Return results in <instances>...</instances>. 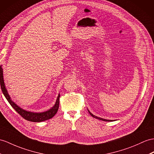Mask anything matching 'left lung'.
I'll return each mask as SVG.
<instances>
[{"instance_id": "obj_1", "label": "left lung", "mask_w": 154, "mask_h": 154, "mask_svg": "<svg viewBox=\"0 0 154 154\" xmlns=\"http://www.w3.org/2000/svg\"><path fill=\"white\" fill-rule=\"evenodd\" d=\"M88 112H89V113L90 114V115H91L92 117H93V118H96V119H100V120H102V121H105V122H110V121H112V120H108V119H103V118H99V117H97V116H94L93 114H92L91 112H90L89 110H88Z\"/></svg>"}]
</instances>
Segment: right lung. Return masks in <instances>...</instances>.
Here are the masks:
<instances>
[{"label":"right lung","instance_id":"1","mask_svg":"<svg viewBox=\"0 0 154 154\" xmlns=\"http://www.w3.org/2000/svg\"><path fill=\"white\" fill-rule=\"evenodd\" d=\"M0 84H1V88L3 94L5 96L7 100H8L9 103L10 104V105L14 108V110H16L22 118L26 119V120L29 121V122H43L53 118L55 115V114L57 113L59 108V105L60 95H59L57 100H56L55 104L54 107H52V108H51V109H50L46 112H41V113H34V112L24 110L22 109V108L19 107L17 104H15L13 101L10 99V97L8 94V92H7V90L5 88V83H4V80H3V71H2V68L1 67V66H0Z\"/></svg>","mask_w":154,"mask_h":154}]
</instances>
